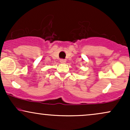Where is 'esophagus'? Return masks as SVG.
Listing matches in <instances>:
<instances>
[{
    "mask_svg": "<svg viewBox=\"0 0 130 130\" xmlns=\"http://www.w3.org/2000/svg\"><path fill=\"white\" fill-rule=\"evenodd\" d=\"M60 63H65V62H66V60H64V59H60Z\"/></svg>",
    "mask_w": 130,
    "mask_h": 130,
    "instance_id": "34e87169",
    "label": "esophagus"
}]
</instances>
